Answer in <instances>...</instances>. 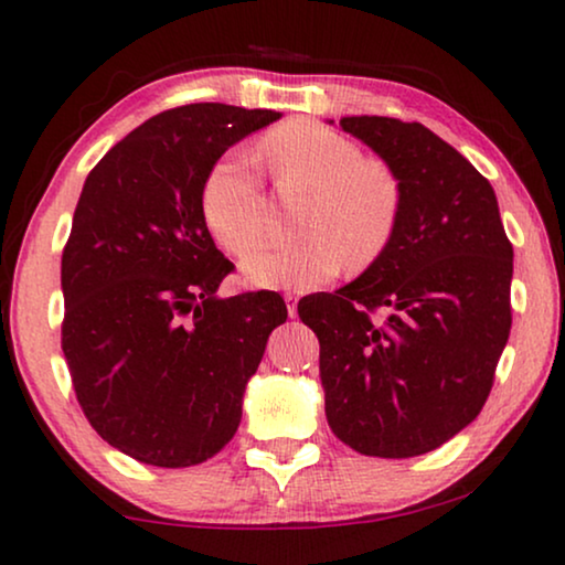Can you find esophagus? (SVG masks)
Masks as SVG:
<instances>
[{
    "mask_svg": "<svg viewBox=\"0 0 565 565\" xmlns=\"http://www.w3.org/2000/svg\"><path fill=\"white\" fill-rule=\"evenodd\" d=\"M282 300H285V306H288L290 319H296V316H298V296H296V292H285Z\"/></svg>",
    "mask_w": 565,
    "mask_h": 565,
    "instance_id": "34e87169",
    "label": "esophagus"
}]
</instances>
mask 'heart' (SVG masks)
<instances>
[{"mask_svg": "<svg viewBox=\"0 0 565 565\" xmlns=\"http://www.w3.org/2000/svg\"><path fill=\"white\" fill-rule=\"evenodd\" d=\"M262 157L277 188H308L298 218L306 236L252 252L242 262L246 282L308 290L337 277L347 257L365 265L391 242L401 211L398 180L383 161L362 157L352 138L321 122H288L267 136ZM203 215L215 242L236 257L259 242L267 200L249 151L215 161L203 184Z\"/></svg>", "mask_w": 565, "mask_h": 565, "instance_id": "obj_1", "label": "heart"}]
</instances>
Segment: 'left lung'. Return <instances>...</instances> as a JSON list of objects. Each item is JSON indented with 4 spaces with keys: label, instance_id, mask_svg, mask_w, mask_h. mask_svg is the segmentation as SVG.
I'll return each instance as SVG.
<instances>
[{
    "label": "left lung",
    "instance_id": "left-lung-1",
    "mask_svg": "<svg viewBox=\"0 0 565 565\" xmlns=\"http://www.w3.org/2000/svg\"><path fill=\"white\" fill-rule=\"evenodd\" d=\"M401 188L391 242L298 316L319 337L327 419L352 450L414 458L481 414L512 329V244L489 180L422 122L339 120ZM377 310H385L381 317Z\"/></svg>",
    "mask_w": 565,
    "mask_h": 565
}]
</instances>
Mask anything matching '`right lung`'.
Masks as SVG:
<instances>
[{"label":"right lung","mask_w":565,"mask_h":565,"mask_svg":"<svg viewBox=\"0 0 565 565\" xmlns=\"http://www.w3.org/2000/svg\"><path fill=\"white\" fill-rule=\"evenodd\" d=\"M280 118L182 105L113 146L84 182L61 257L64 350L92 429L138 462L190 468L221 452L288 308L273 290L218 298L203 184L228 146Z\"/></svg>","instance_id":"obj_1"}]
</instances>
